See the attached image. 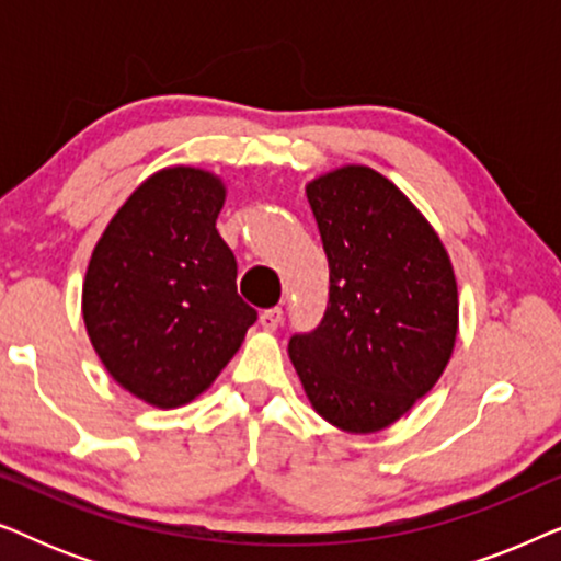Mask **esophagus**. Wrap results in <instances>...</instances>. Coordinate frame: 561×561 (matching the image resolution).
<instances>
[{
	"label": "esophagus",
	"mask_w": 561,
	"mask_h": 561,
	"mask_svg": "<svg viewBox=\"0 0 561 561\" xmlns=\"http://www.w3.org/2000/svg\"><path fill=\"white\" fill-rule=\"evenodd\" d=\"M283 321V309H267L260 313V327L265 329V332H275V329L280 327Z\"/></svg>",
	"instance_id": "obj_1"
}]
</instances>
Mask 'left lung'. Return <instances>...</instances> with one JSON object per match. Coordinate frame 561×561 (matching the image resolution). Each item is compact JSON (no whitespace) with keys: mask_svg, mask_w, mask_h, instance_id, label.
<instances>
[{"mask_svg":"<svg viewBox=\"0 0 561 561\" xmlns=\"http://www.w3.org/2000/svg\"><path fill=\"white\" fill-rule=\"evenodd\" d=\"M329 260V304L288 355L313 411L350 434L396 424L442 378L457 278L424 214L386 175L342 165L306 183Z\"/></svg>","mask_w":561,"mask_h":561,"instance_id":"obj_1","label":"left lung"}]
</instances>
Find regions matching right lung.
<instances>
[{"label":"right lung","instance_id":"add662e5","mask_svg":"<svg viewBox=\"0 0 561 561\" xmlns=\"http://www.w3.org/2000/svg\"><path fill=\"white\" fill-rule=\"evenodd\" d=\"M227 186L204 168L152 173L91 252L81 311L106 373L156 409L202 396L255 324L217 232Z\"/></svg>","mask_w":561,"mask_h":561}]
</instances>
